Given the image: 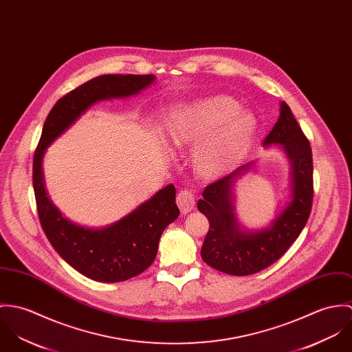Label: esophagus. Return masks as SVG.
<instances>
[{"label":"esophagus","mask_w":352,"mask_h":352,"mask_svg":"<svg viewBox=\"0 0 352 352\" xmlns=\"http://www.w3.org/2000/svg\"><path fill=\"white\" fill-rule=\"evenodd\" d=\"M177 205L179 206L184 214L192 212L195 209V195L190 190H181L177 197Z\"/></svg>","instance_id":"1"}]
</instances>
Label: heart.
I'll use <instances>...</instances> for the list:
<instances>
[{
  "mask_svg": "<svg viewBox=\"0 0 352 352\" xmlns=\"http://www.w3.org/2000/svg\"><path fill=\"white\" fill-rule=\"evenodd\" d=\"M256 129V120L228 96L198 100L178 109L167 128L175 148L195 146L193 163L199 175L227 174L244 157Z\"/></svg>",
  "mask_w": 352,
  "mask_h": 352,
  "instance_id": "1",
  "label": "heart"
}]
</instances>
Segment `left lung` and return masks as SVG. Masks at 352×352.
I'll list each match as a JSON object with an SVG mask.
<instances>
[{"label":"left lung","instance_id":"1","mask_svg":"<svg viewBox=\"0 0 352 352\" xmlns=\"http://www.w3.org/2000/svg\"><path fill=\"white\" fill-rule=\"evenodd\" d=\"M279 146L289 162V188L282 206L262 228L250 230L236 214L239 182L254 174L258 160L248 162L223 179L205 188L198 210L209 220V232L201 248L202 261L230 275L259 273L276 262L304 230L312 209V150L301 126L285 101L263 147Z\"/></svg>","mask_w":352,"mask_h":352}]
</instances>
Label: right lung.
Instances as JSON below:
<instances>
[{"label": "right lung", "mask_w": 352, "mask_h": 352, "mask_svg": "<svg viewBox=\"0 0 352 352\" xmlns=\"http://www.w3.org/2000/svg\"><path fill=\"white\" fill-rule=\"evenodd\" d=\"M155 79L154 74H104L90 79L62 97L43 125L32 175L40 224L55 251L93 280H126L153 265L160 236L179 216L175 188L164 186L109 226L85 227L66 217L51 201L43 175V159L47 148L94 104L133 97L154 85Z\"/></svg>", "instance_id": "obj_1"}]
</instances>
